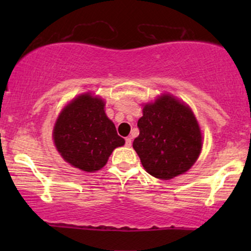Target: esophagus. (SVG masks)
I'll return each mask as SVG.
<instances>
[{
  "instance_id": "esophagus-1",
  "label": "esophagus",
  "mask_w": 251,
  "mask_h": 251,
  "mask_svg": "<svg viewBox=\"0 0 251 251\" xmlns=\"http://www.w3.org/2000/svg\"><path fill=\"white\" fill-rule=\"evenodd\" d=\"M125 145L127 146V148H129V146L132 145V138L131 137L126 138V139H125Z\"/></svg>"
}]
</instances>
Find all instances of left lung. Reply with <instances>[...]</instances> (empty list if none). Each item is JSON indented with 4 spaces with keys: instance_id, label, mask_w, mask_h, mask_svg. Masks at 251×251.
I'll list each match as a JSON object with an SVG mask.
<instances>
[{
    "instance_id": "left-lung-1",
    "label": "left lung",
    "mask_w": 251,
    "mask_h": 251,
    "mask_svg": "<svg viewBox=\"0 0 251 251\" xmlns=\"http://www.w3.org/2000/svg\"><path fill=\"white\" fill-rule=\"evenodd\" d=\"M138 128L133 149L146 172L155 178L177 177L200 157L203 138L197 119L188 105L170 94L144 105Z\"/></svg>"
}]
</instances>
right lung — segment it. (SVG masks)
Returning a JSON list of instances; mask_svg holds the SVG:
<instances>
[{
    "instance_id": "obj_1",
    "label": "right lung",
    "mask_w": 251,
    "mask_h": 251,
    "mask_svg": "<svg viewBox=\"0 0 251 251\" xmlns=\"http://www.w3.org/2000/svg\"><path fill=\"white\" fill-rule=\"evenodd\" d=\"M101 98L81 94L62 109L53 129L61 157L86 172L100 170L113 150L125 144L105 113Z\"/></svg>"
}]
</instances>
